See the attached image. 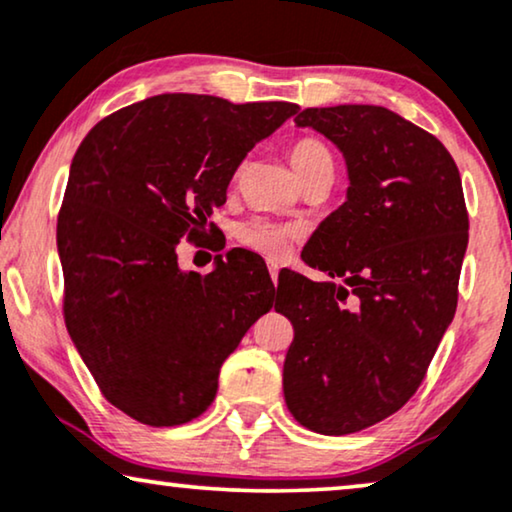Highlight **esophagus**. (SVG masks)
<instances>
[{
	"label": "esophagus",
	"instance_id": "1",
	"mask_svg": "<svg viewBox=\"0 0 512 512\" xmlns=\"http://www.w3.org/2000/svg\"><path fill=\"white\" fill-rule=\"evenodd\" d=\"M278 269H281V267H278V262H269V274H271V281H274V283L278 278Z\"/></svg>",
	"mask_w": 512,
	"mask_h": 512
}]
</instances>
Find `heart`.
Wrapping results in <instances>:
<instances>
[{"instance_id": "obj_1", "label": "heart", "mask_w": 512, "mask_h": 512, "mask_svg": "<svg viewBox=\"0 0 512 512\" xmlns=\"http://www.w3.org/2000/svg\"><path fill=\"white\" fill-rule=\"evenodd\" d=\"M290 163L295 168L297 177L309 173L311 168L320 166V163H332V156L327 152L323 142L313 138H299L292 142L290 147ZM236 241L243 248H250L260 255L269 257V260H281L292 248V243L297 241V229L288 227V224H278L271 220H255L241 222L236 227Z\"/></svg>"}]
</instances>
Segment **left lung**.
<instances>
[{"mask_svg":"<svg viewBox=\"0 0 512 512\" xmlns=\"http://www.w3.org/2000/svg\"><path fill=\"white\" fill-rule=\"evenodd\" d=\"M295 124L335 142L349 189L302 252L327 281L278 276L274 309L295 327L285 405L309 431L358 433L412 398L454 318L461 175L435 135L386 107H309Z\"/></svg>","mask_w":512,"mask_h":512,"instance_id":"8db88e82","label":"left lung"}]
</instances>
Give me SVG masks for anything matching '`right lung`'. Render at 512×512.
Listing matches in <instances>:
<instances>
[{"mask_svg": "<svg viewBox=\"0 0 512 512\" xmlns=\"http://www.w3.org/2000/svg\"><path fill=\"white\" fill-rule=\"evenodd\" d=\"M297 109L163 93L98 121L74 154L58 215L65 325L102 395L140 424L206 412L222 363L271 309L255 252L229 250L201 276L175 248L201 236L245 154Z\"/></svg>", "mask_w": 512, "mask_h": 512, "instance_id": "right-lung-1", "label": "right lung"}]
</instances>
